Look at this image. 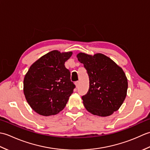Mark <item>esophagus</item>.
Wrapping results in <instances>:
<instances>
[{
	"instance_id": "esophagus-1",
	"label": "esophagus",
	"mask_w": 150,
	"mask_h": 150,
	"mask_svg": "<svg viewBox=\"0 0 150 150\" xmlns=\"http://www.w3.org/2000/svg\"><path fill=\"white\" fill-rule=\"evenodd\" d=\"M75 84L76 87L78 88V87L79 86V84H80V82H79V81H76V82H75Z\"/></svg>"
}]
</instances>
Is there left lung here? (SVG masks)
Segmentation results:
<instances>
[{"instance_id":"8db88e82","label":"left lung","mask_w":150,"mask_h":150,"mask_svg":"<svg viewBox=\"0 0 150 150\" xmlns=\"http://www.w3.org/2000/svg\"><path fill=\"white\" fill-rule=\"evenodd\" d=\"M84 64L90 81L87 93L82 97L86 109L95 115H111L122 104L128 90V80L122 69L101 53L77 55Z\"/></svg>"}]
</instances>
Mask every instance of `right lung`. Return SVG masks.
Masks as SVG:
<instances>
[{"mask_svg":"<svg viewBox=\"0 0 150 150\" xmlns=\"http://www.w3.org/2000/svg\"><path fill=\"white\" fill-rule=\"evenodd\" d=\"M72 52L54 50L31 66L24 79V93L28 103L41 115L59 113L66 106L75 85L64 63Z\"/></svg>","mask_w":150,"mask_h":150,"instance_id":"obj_1","label":"right lung"}]
</instances>
